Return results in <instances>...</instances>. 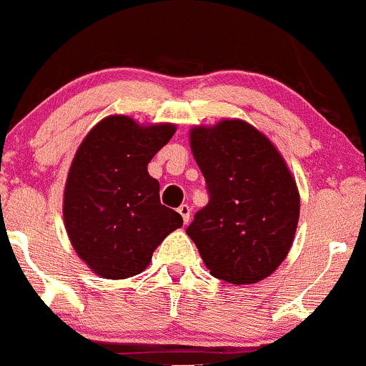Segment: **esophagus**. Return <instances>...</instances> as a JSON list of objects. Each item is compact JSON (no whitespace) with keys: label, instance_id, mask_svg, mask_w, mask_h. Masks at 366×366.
I'll return each mask as SVG.
<instances>
[{"label":"esophagus","instance_id":"34e87169","mask_svg":"<svg viewBox=\"0 0 366 366\" xmlns=\"http://www.w3.org/2000/svg\"><path fill=\"white\" fill-rule=\"evenodd\" d=\"M177 212H179V214L182 215L184 224L189 222V219H191V208H189V204H180V207L177 208Z\"/></svg>","mask_w":366,"mask_h":366}]
</instances>
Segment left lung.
<instances>
[{
	"label": "left lung",
	"mask_w": 366,
	"mask_h": 366,
	"mask_svg": "<svg viewBox=\"0 0 366 366\" xmlns=\"http://www.w3.org/2000/svg\"><path fill=\"white\" fill-rule=\"evenodd\" d=\"M191 149L208 203L187 236L215 278L234 285L264 280L294 242L300 199L290 170L276 147L239 119L192 128Z\"/></svg>",
	"instance_id": "8db88e82"
}]
</instances>
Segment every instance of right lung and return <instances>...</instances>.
Segmentation results:
<instances>
[{
    "mask_svg": "<svg viewBox=\"0 0 366 366\" xmlns=\"http://www.w3.org/2000/svg\"><path fill=\"white\" fill-rule=\"evenodd\" d=\"M174 134V124L139 127L127 116H109L92 128L72 159L64 222L76 254L102 278L142 272L158 244L182 226L147 174V163Z\"/></svg>",
    "mask_w": 366,
    "mask_h": 366,
    "instance_id": "1",
    "label": "right lung"
}]
</instances>
